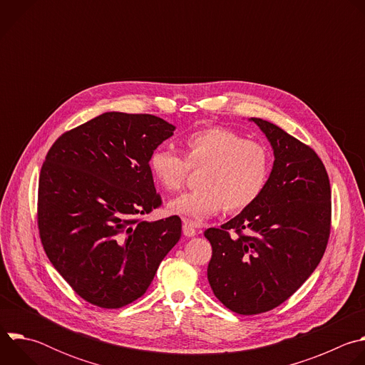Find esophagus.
Listing matches in <instances>:
<instances>
[{
  "mask_svg": "<svg viewBox=\"0 0 365 365\" xmlns=\"http://www.w3.org/2000/svg\"><path fill=\"white\" fill-rule=\"evenodd\" d=\"M183 234L186 237H195L196 235V230H195V222L185 220L183 221Z\"/></svg>",
  "mask_w": 365,
  "mask_h": 365,
  "instance_id": "34e87169",
  "label": "esophagus"
}]
</instances>
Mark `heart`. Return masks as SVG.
<instances>
[{"label":"heart","instance_id":"obj_1","mask_svg":"<svg viewBox=\"0 0 365 365\" xmlns=\"http://www.w3.org/2000/svg\"><path fill=\"white\" fill-rule=\"evenodd\" d=\"M183 158L169 148H155L148 158L151 175L168 192H179L190 169H202L200 189L169 202L172 214L200 222L224 207L241 212L263 195L272 173V155L259 141L214 125L189 133L180 143Z\"/></svg>","mask_w":365,"mask_h":365}]
</instances>
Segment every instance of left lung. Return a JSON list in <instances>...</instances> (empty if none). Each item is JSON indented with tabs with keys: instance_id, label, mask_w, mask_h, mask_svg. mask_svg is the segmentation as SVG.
<instances>
[{
	"instance_id": "8db88e82",
	"label": "left lung",
	"mask_w": 365,
	"mask_h": 365,
	"mask_svg": "<svg viewBox=\"0 0 365 365\" xmlns=\"http://www.w3.org/2000/svg\"><path fill=\"white\" fill-rule=\"evenodd\" d=\"M251 120L274 150L269 183L255 203L203 232L212 245L207 282L238 315L277 307L307 280L327 250L332 217L329 178L315 150L266 120Z\"/></svg>"
}]
</instances>
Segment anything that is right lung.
<instances>
[{
  "instance_id": "1",
  "label": "right lung",
  "mask_w": 365,
  "mask_h": 365,
  "mask_svg": "<svg viewBox=\"0 0 365 365\" xmlns=\"http://www.w3.org/2000/svg\"><path fill=\"white\" fill-rule=\"evenodd\" d=\"M175 127L150 114L106 113L63 133L40 170L37 227L50 263L83 300L118 309L141 297L182 234L162 206L148 158Z\"/></svg>"
}]
</instances>
